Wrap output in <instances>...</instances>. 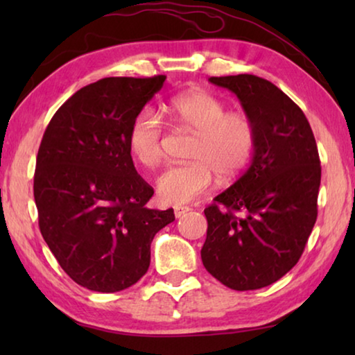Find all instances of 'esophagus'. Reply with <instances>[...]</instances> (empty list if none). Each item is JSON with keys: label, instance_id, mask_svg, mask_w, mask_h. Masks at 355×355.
Listing matches in <instances>:
<instances>
[{"label": "esophagus", "instance_id": "esophagus-1", "mask_svg": "<svg viewBox=\"0 0 355 355\" xmlns=\"http://www.w3.org/2000/svg\"><path fill=\"white\" fill-rule=\"evenodd\" d=\"M189 207H175L173 213H175V218H183V216L189 211Z\"/></svg>", "mask_w": 355, "mask_h": 355}]
</instances>
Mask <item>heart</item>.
<instances>
[{
  "label": "heart",
  "instance_id": "heart-1",
  "mask_svg": "<svg viewBox=\"0 0 355 355\" xmlns=\"http://www.w3.org/2000/svg\"><path fill=\"white\" fill-rule=\"evenodd\" d=\"M166 111L196 135L189 150L191 163L171 166L156 182L158 199L166 205H184L211 188L214 175L233 182L248 169L254 156L257 131L252 119L241 111H230L224 100L207 91H191L173 97ZM128 146L142 166L155 167L164 156V125L152 110L135 117Z\"/></svg>",
  "mask_w": 355,
  "mask_h": 355
}]
</instances>
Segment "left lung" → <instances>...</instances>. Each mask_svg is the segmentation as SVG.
Instances as JSON below:
<instances>
[{
	"mask_svg": "<svg viewBox=\"0 0 355 355\" xmlns=\"http://www.w3.org/2000/svg\"><path fill=\"white\" fill-rule=\"evenodd\" d=\"M232 91L257 131L250 167L205 208L203 266L236 291L277 282L299 261L318 216L321 161L302 110L255 75L211 76Z\"/></svg>",
	"mask_w": 355,
	"mask_h": 355,
	"instance_id": "8db88e82",
	"label": "left lung"
}]
</instances>
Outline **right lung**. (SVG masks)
<instances>
[{"label":"right lung","mask_w":355,"mask_h":355,"mask_svg":"<svg viewBox=\"0 0 355 355\" xmlns=\"http://www.w3.org/2000/svg\"><path fill=\"white\" fill-rule=\"evenodd\" d=\"M164 75L112 76L80 89L42 137L34 172L39 228L69 277L87 290L116 293L150 266V244L175 220L147 208L153 188L136 172L128 133L163 87Z\"/></svg>","instance_id":"add662e5"}]
</instances>
